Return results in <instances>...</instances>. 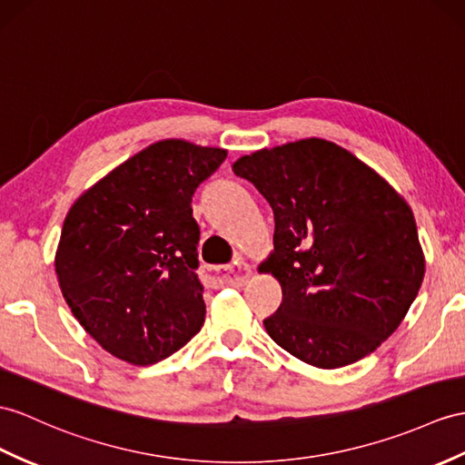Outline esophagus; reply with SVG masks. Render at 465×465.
Listing matches in <instances>:
<instances>
[{"label":"esophagus","mask_w":465,"mask_h":465,"mask_svg":"<svg viewBox=\"0 0 465 465\" xmlns=\"http://www.w3.org/2000/svg\"><path fill=\"white\" fill-rule=\"evenodd\" d=\"M209 270L214 274V280L219 284H229V286H241L251 276V266H248L244 260H236L231 266H209Z\"/></svg>","instance_id":"1"}]
</instances>
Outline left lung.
I'll use <instances>...</instances> for the list:
<instances>
[{
	"label": "left lung",
	"instance_id": "obj_1",
	"mask_svg": "<svg viewBox=\"0 0 465 465\" xmlns=\"http://www.w3.org/2000/svg\"><path fill=\"white\" fill-rule=\"evenodd\" d=\"M232 172L274 211L260 270L282 286L264 320L290 355L339 369L372 353L404 320L424 280L412 209L375 169L322 138L242 155Z\"/></svg>",
	"mask_w": 465,
	"mask_h": 465
}]
</instances>
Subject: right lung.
Returning <instances> with one entry per match:
<instances>
[{"mask_svg": "<svg viewBox=\"0 0 465 465\" xmlns=\"http://www.w3.org/2000/svg\"><path fill=\"white\" fill-rule=\"evenodd\" d=\"M226 160L223 147L162 140L74 201L54 272L74 318L132 365H153L205 322L199 224L191 197Z\"/></svg>", "mask_w": 465, "mask_h": 465, "instance_id": "1", "label": "right lung"}]
</instances>
